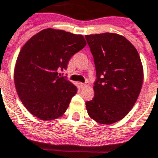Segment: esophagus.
Instances as JSON below:
<instances>
[{
    "label": "esophagus",
    "instance_id": "1",
    "mask_svg": "<svg viewBox=\"0 0 158 158\" xmlns=\"http://www.w3.org/2000/svg\"><path fill=\"white\" fill-rule=\"evenodd\" d=\"M88 86V84H81V87L82 88H85V87H87Z\"/></svg>",
    "mask_w": 158,
    "mask_h": 158
}]
</instances>
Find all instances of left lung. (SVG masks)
<instances>
[{"mask_svg": "<svg viewBox=\"0 0 158 158\" xmlns=\"http://www.w3.org/2000/svg\"><path fill=\"white\" fill-rule=\"evenodd\" d=\"M94 60L97 79L94 97L86 109L92 119L112 124L127 115L135 104L143 82V68L136 48L114 33L85 35Z\"/></svg>", "mask_w": 158, "mask_h": 158, "instance_id": "8db88e82", "label": "left lung"}]
</instances>
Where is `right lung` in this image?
I'll return each mask as SVG.
<instances>
[{
  "instance_id": "right-lung-1",
  "label": "right lung",
  "mask_w": 158,
  "mask_h": 158,
  "mask_svg": "<svg viewBox=\"0 0 158 158\" xmlns=\"http://www.w3.org/2000/svg\"><path fill=\"white\" fill-rule=\"evenodd\" d=\"M85 45L81 35L49 28L22 47L14 80L19 98L31 114L47 121L64 114L77 87L58 72L66 69L70 58Z\"/></svg>"
}]
</instances>
